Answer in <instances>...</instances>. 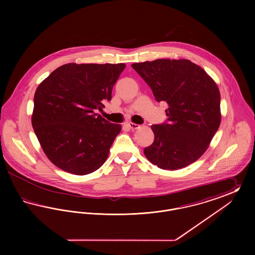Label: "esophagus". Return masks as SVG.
I'll return each instance as SVG.
<instances>
[{
  "mask_svg": "<svg viewBox=\"0 0 255 255\" xmlns=\"http://www.w3.org/2000/svg\"><path fill=\"white\" fill-rule=\"evenodd\" d=\"M131 130H136V129H138L140 126L138 125V124H135V123H133V122H129V123H127L126 124Z\"/></svg>",
  "mask_w": 255,
  "mask_h": 255,
  "instance_id": "1",
  "label": "esophagus"
}]
</instances>
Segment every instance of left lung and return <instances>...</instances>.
Returning <instances> with one entry per match:
<instances>
[{"label":"left lung","mask_w":255,"mask_h":255,"mask_svg":"<svg viewBox=\"0 0 255 255\" xmlns=\"http://www.w3.org/2000/svg\"><path fill=\"white\" fill-rule=\"evenodd\" d=\"M132 67L156 100L168 104L167 121L151 126L155 139L144 148L146 158L161 169H181L193 163L206 152L221 123L216 83L186 59L146 61Z\"/></svg>","instance_id":"obj_1"}]
</instances>
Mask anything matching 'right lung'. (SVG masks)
Listing matches in <instances>:
<instances>
[{"instance_id": "obj_1", "label": "right lung", "mask_w": 255, "mask_h": 255, "mask_svg": "<svg viewBox=\"0 0 255 255\" xmlns=\"http://www.w3.org/2000/svg\"><path fill=\"white\" fill-rule=\"evenodd\" d=\"M126 65L75 64L57 68L38 86L32 127L43 151L60 169L74 175L95 172L106 161L122 125L95 113L112 99Z\"/></svg>"}]
</instances>
